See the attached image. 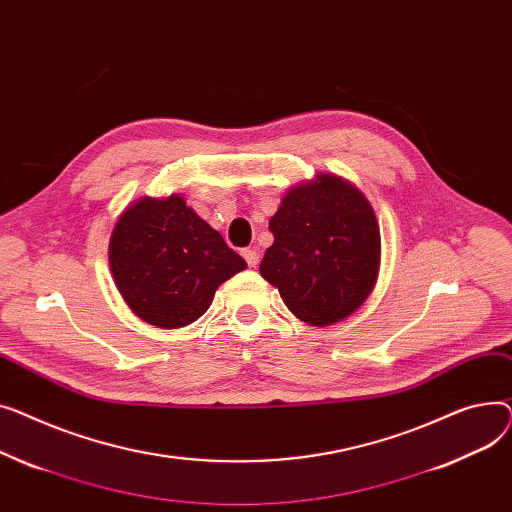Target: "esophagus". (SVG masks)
<instances>
[{
    "instance_id": "obj_1",
    "label": "esophagus",
    "mask_w": 512,
    "mask_h": 512,
    "mask_svg": "<svg viewBox=\"0 0 512 512\" xmlns=\"http://www.w3.org/2000/svg\"><path fill=\"white\" fill-rule=\"evenodd\" d=\"M242 254H244V258H246V262H248V266H252V268H256V264H258V262H260V254H258V252H256V250H250V248H248V250H244V252H242Z\"/></svg>"
}]
</instances>
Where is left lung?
Masks as SVG:
<instances>
[{
  "label": "left lung",
  "mask_w": 512,
  "mask_h": 512,
  "mask_svg": "<svg viewBox=\"0 0 512 512\" xmlns=\"http://www.w3.org/2000/svg\"><path fill=\"white\" fill-rule=\"evenodd\" d=\"M268 229L275 242L260 275L299 320L328 326L366 302L380 270V227L368 198L347 179L318 173L291 188Z\"/></svg>",
  "instance_id": "8db88e82"
}]
</instances>
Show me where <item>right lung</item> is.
Returning <instances> with one entry per match:
<instances>
[{
	"mask_svg": "<svg viewBox=\"0 0 512 512\" xmlns=\"http://www.w3.org/2000/svg\"><path fill=\"white\" fill-rule=\"evenodd\" d=\"M109 266L128 308L159 328H182L248 264L179 194L140 198L117 219Z\"/></svg>",
	"mask_w": 512,
	"mask_h": 512,
	"instance_id": "obj_1",
	"label": "right lung"
}]
</instances>
